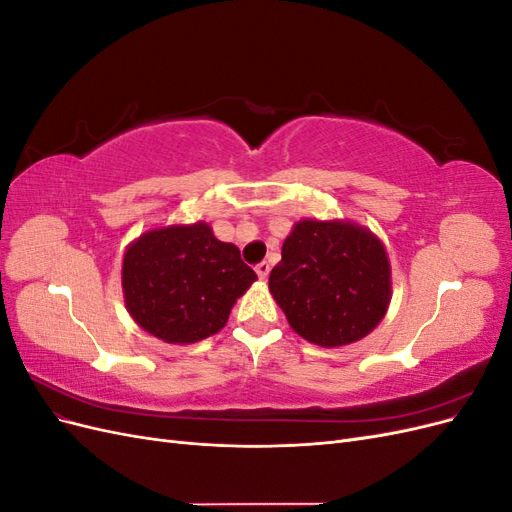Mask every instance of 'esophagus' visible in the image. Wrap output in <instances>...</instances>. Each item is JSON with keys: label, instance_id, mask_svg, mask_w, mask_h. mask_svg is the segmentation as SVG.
<instances>
[{"label": "esophagus", "instance_id": "obj_1", "mask_svg": "<svg viewBox=\"0 0 512 512\" xmlns=\"http://www.w3.org/2000/svg\"><path fill=\"white\" fill-rule=\"evenodd\" d=\"M269 271H271V265H269V262H265V260L258 262V265H256V273H258L260 280H267Z\"/></svg>", "mask_w": 512, "mask_h": 512}]
</instances>
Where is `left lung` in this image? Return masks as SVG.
<instances>
[{"label":"left lung","mask_w":512,"mask_h":512,"mask_svg":"<svg viewBox=\"0 0 512 512\" xmlns=\"http://www.w3.org/2000/svg\"><path fill=\"white\" fill-rule=\"evenodd\" d=\"M290 327L318 346L359 342L384 318L391 267L382 243L348 222L303 220L269 275Z\"/></svg>","instance_id":"left-lung-1"}]
</instances>
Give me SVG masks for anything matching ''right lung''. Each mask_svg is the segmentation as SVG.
Instances as JSON below:
<instances>
[{"mask_svg":"<svg viewBox=\"0 0 512 512\" xmlns=\"http://www.w3.org/2000/svg\"><path fill=\"white\" fill-rule=\"evenodd\" d=\"M123 294L132 318L168 344L218 333L256 273L207 224L145 232L123 256Z\"/></svg>","mask_w":512,"mask_h":512,"instance_id":"1","label":"right lung"}]
</instances>
